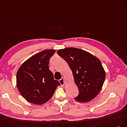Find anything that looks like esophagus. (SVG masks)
Wrapping results in <instances>:
<instances>
[{"label":"esophagus","mask_w":127,"mask_h":127,"mask_svg":"<svg viewBox=\"0 0 127 127\" xmlns=\"http://www.w3.org/2000/svg\"><path fill=\"white\" fill-rule=\"evenodd\" d=\"M60 84H61V85H62V86H64V84H65V81H64V78H62V79H61L60 80Z\"/></svg>","instance_id":"esophagus-1"}]
</instances>
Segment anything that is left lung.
I'll use <instances>...</instances> for the list:
<instances>
[{"label":"left lung","instance_id":"left-lung-1","mask_svg":"<svg viewBox=\"0 0 127 127\" xmlns=\"http://www.w3.org/2000/svg\"><path fill=\"white\" fill-rule=\"evenodd\" d=\"M65 60L73 73L79 95L74 99L87 102L100 92L105 79V72L98 59L85 50L66 48L57 51Z\"/></svg>","mask_w":127,"mask_h":127}]
</instances>
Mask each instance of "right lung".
<instances>
[{
	"mask_svg": "<svg viewBox=\"0 0 127 127\" xmlns=\"http://www.w3.org/2000/svg\"><path fill=\"white\" fill-rule=\"evenodd\" d=\"M55 50L47 49L35 54L22 64L16 74L18 90L29 102L41 105L54 95L59 81L49 69V60Z\"/></svg>",
	"mask_w": 127,
	"mask_h": 127,
	"instance_id": "right-lung-1",
	"label": "right lung"
}]
</instances>
